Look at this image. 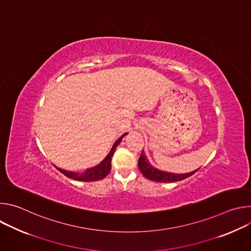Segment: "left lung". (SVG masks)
Returning a JSON list of instances; mask_svg holds the SVG:
<instances>
[{"label": "left lung", "instance_id": "1", "mask_svg": "<svg viewBox=\"0 0 251 251\" xmlns=\"http://www.w3.org/2000/svg\"><path fill=\"white\" fill-rule=\"evenodd\" d=\"M138 168L140 172L144 175L145 177L149 178L151 181L159 182V183H173V182H178L185 180V178L194 175L198 170L193 171L191 173L186 174H175V173H169L164 172L161 170H158L157 168L153 167L150 162L148 161L147 156L144 153V150L142 151V154L138 161Z\"/></svg>", "mask_w": 251, "mask_h": 251}]
</instances>
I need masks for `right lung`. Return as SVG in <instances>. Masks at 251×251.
Listing matches in <instances>:
<instances>
[{"label":"right lung","instance_id":"add662e5","mask_svg":"<svg viewBox=\"0 0 251 251\" xmlns=\"http://www.w3.org/2000/svg\"><path fill=\"white\" fill-rule=\"evenodd\" d=\"M128 133L123 134L115 143L114 145L112 146L110 152L107 155L98 165L89 168L87 170H85L83 173H75V172H71V171H66L63 169H60L58 167L55 166V168L62 173L64 176H66L67 177L73 178V180L75 181H81V182H94V181H99L104 178L107 175L110 173L111 170V159L113 157V154L116 150V147L120 144V142L122 141L123 137L125 135H127Z\"/></svg>","mask_w":251,"mask_h":251}]
</instances>
